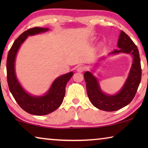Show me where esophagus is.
I'll list each match as a JSON object with an SVG mask.
<instances>
[{"label": "esophagus", "mask_w": 148, "mask_h": 148, "mask_svg": "<svg viewBox=\"0 0 148 148\" xmlns=\"http://www.w3.org/2000/svg\"><path fill=\"white\" fill-rule=\"evenodd\" d=\"M86 70V67L83 66H79L77 69V71L78 72H82Z\"/></svg>", "instance_id": "esophagus-1"}]
</instances>
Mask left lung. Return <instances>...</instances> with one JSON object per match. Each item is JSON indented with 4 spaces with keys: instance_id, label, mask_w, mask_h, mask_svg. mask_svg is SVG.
Returning a JSON list of instances; mask_svg holds the SVG:
<instances>
[{
    "instance_id": "left-lung-1",
    "label": "left lung",
    "mask_w": 148,
    "mask_h": 148,
    "mask_svg": "<svg viewBox=\"0 0 148 148\" xmlns=\"http://www.w3.org/2000/svg\"><path fill=\"white\" fill-rule=\"evenodd\" d=\"M117 47L120 49H115L109 54L129 53L133 57L129 76L118 93L114 95L104 94L100 88L99 82L91 72L87 71L84 73L87 95L92 104L106 112L116 111L129 104L134 99L141 81L142 69L138 49L131 38L122 31L119 35Z\"/></svg>"
}]
</instances>
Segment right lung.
Instances as JSON below:
<instances>
[{
  "label": "right lung",
  "instance_id": "right-lung-1",
  "mask_svg": "<svg viewBox=\"0 0 148 148\" xmlns=\"http://www.w3.org/2000/svg\"><path fill=\"white\" fill-rule=\"evenodd\" d=\"M48 29L34 27L23 32L14 41L8 52L6 61L7 81L12 95L19 106L27 113L36 116H44L51 113L61 106L65 95V87L71 78V72L57 77L52 84L49 91L43 96L35 97L29 95L19 84L15 73V59L21 44L27 36L46 32Z\"/></svg>",
  "mask_w": 148,
  "mask_h": 148
}]
</instances>
